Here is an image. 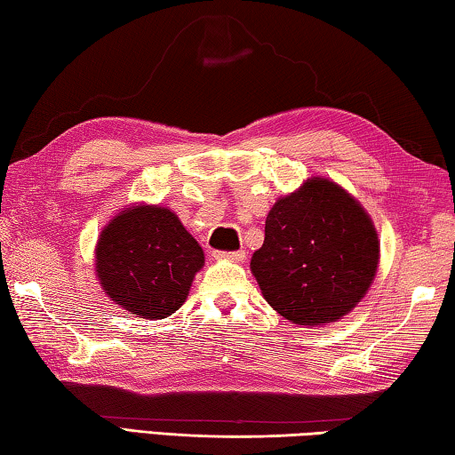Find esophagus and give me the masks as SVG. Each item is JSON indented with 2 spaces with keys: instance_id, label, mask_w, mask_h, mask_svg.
Returning <instances> with one entry per match:
<instances>
[{
  "instance_id": "34e87169",
  "label": "esophagus",
  "mask_w": 455,
  "mask_h": 455,
  "mask_svg": "<svg viewBox=\"0 0 455 455\" xmlns=\"http://www.w3.org/2000/svg\"><path fill=\"white\" fill-rule=\"evenodd\" d=\"M218 258L232 259V261H243V259H245V250H237V251H218Z\"/></svg>"
}]
</instances>
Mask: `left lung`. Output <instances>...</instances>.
I'll list each match as a JSON object with an SVG mask.
<instances>
[{
  "instance_id": "8db88e82",
  "label": "left lung",
  "mask_w": 455,
  "mask_h": 455,
  "mask_svg": "<svg viewBox=\"0 0 455 455\" xmlns=\"http://www.w3.org/2000/svg\"><path fill=\"white\" fill-rule=\"evenodd\" d=\"M378 261V232L360 202L338 183L312 178L269 210L250 267L267 304L309 328L352 312Z\"/></svg>"
}]
</instances>
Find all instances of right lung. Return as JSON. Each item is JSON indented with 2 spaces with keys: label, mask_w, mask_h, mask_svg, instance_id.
Here are the masks:
<instances>
[{
  "label": "right lung",
  "mask_w": 455,
  "mask_h": 455,
  "mask_svg": "<svg viewBox=\"0 0 455 455\" xmlns=\"http://www.w3.org/2000/svg\"><path fill=\"white\" fill-rule=\"evenodd\" d=\"M204 261L178 215L159 205L125 207L95 245V272L108 298L146 320L181 307Z\"/></svg>",
  "instance_id": "right-lung-1"
}]
</instances>
